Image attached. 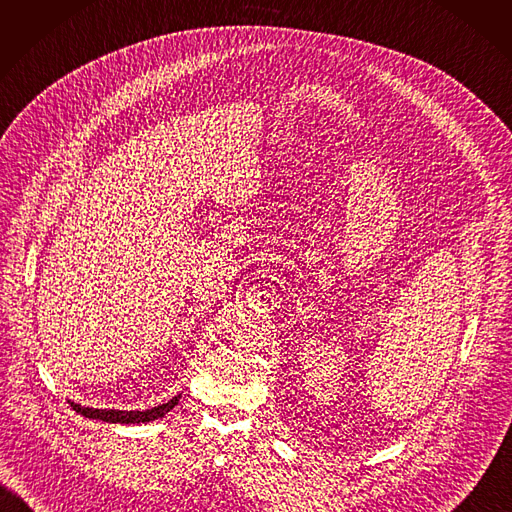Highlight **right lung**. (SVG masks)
<instances>
[{
	"mask_svg": "<svg viewBox=\"0 0 512 512\" xmlns=\"http://www.w3.org/2000/svg\"><path fill=\"white\" fill-rule=\"evenodd\" d=\"M179 397H173L168 403H162L158 407H152V410H144V412H123V410H94V407H82L74 401H70V405L74 407V412L92 418V420H102V422H113V424H142V422H152L162 418L164 414H168L173 407L179 403Z\"/></svg>",
	"mask_w": 512,
	"mask_h": 512,
	"instance_id": "obj_1",
	"label": "right lung"
}]
</instances>
